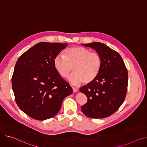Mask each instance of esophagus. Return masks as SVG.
Returning <instances> with one entry per match:
<instances>
[{
	"mask_svg": "<svg viewBox=\"0 0 147 147\" xmlns=\"http://www.w3.org/2000/svg\"><path fill=\"white\" fill-rule=\"evenodd\" d=\"M72 89H73V91L74 93L75 92H77L78 91V89H77V88L76 87H72Z\"/></svg>",
	"mask_w": 147,
	"mask_h": 147,
	"instance_id": "obj_1",
	"label": "esophagus"
}]
</instances>
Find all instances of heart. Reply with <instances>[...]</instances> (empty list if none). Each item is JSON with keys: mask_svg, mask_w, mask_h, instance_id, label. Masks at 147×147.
Instances as JSON below:
<instances>
[{"mask_svg": "<svg viewBox=\"0 0 147 147\" xmlns=\"http://www.w3.org/2000/svg\"><path fill=\"white\" fill-rule=\"evenodd\" d=\"M56 70L62 77L66 78L73 71L75 72L69 82L73 84L83 83L88 84L98 76L102 68V59L97 53H91L89 49L83 47H73L67 49L64 56L57 55L54 59Z\"/></svg>", "mask_w": 147, "mask_h": 147, "instance_id": "obj_1", "label": "heart"}]
</instances>
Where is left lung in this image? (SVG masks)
<instances>
[{
	"label": "left lung",
	"mask_w": 147,
	"mask_h": 147,
	"mask_svg": "<svg viewBox=\"0 0 147 147\" xmlns=\"http://www.w3.org/2000/svg\"><path fill=\"white\" fill-rule=\"evenodd\" d=\"M82 44L100 55L102 65L96 79L80 89L87 97L81 109L89 118H105L118 110L125 99L128 70L120 54L106 45L99 42Z\"/></svg>",
	"instance_id": "left-lung-1"
}]
</instances>
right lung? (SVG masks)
I'll list each match as a JSON object with an SVG mask.
<instances>
[{
  "mask_svg": "<svg viewBox=\"0 0 147 147\" xmlns=\"http://www.w3.org/2000/svg\"><path fill=\"white\" fill-rule=\"evenodd\" d=\"M67 43L39 42L18 58L12 77L16 102L31 118L44 121L59 112L73 89L56 70L54 58Z\"/></svg>",
  "mask_w": 147,
  "mask_h": 147,
  "instance_id": "obj_1",
  "label": "right lung"
}]
</instances>
